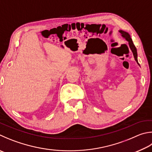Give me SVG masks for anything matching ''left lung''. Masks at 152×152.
<instances>
[{"mask_svg":"<svg viewBox=\"0 0 152 152\" xmlns=\"http://www.w3.org/2000/svg\"><path fill=\"white\" fill-rule=\"evenodd\" d=\"M119 32L120 33L121 36H122V37L124 38H125V39L128 42V45H129V48H130V50H131L132 52V53H133L134 59L136 61V62L137 63V64L140 66L139 63H138V61H137V49L136 48V46H135L134 45L133 41H132V40L130 35L129 34V33H128V32H126V31H124V30H119Z\"/></svg>","mask_w":152,"mask_h":152,"instance_id":"8db88e82","label":"left lung"}]
</instances>
